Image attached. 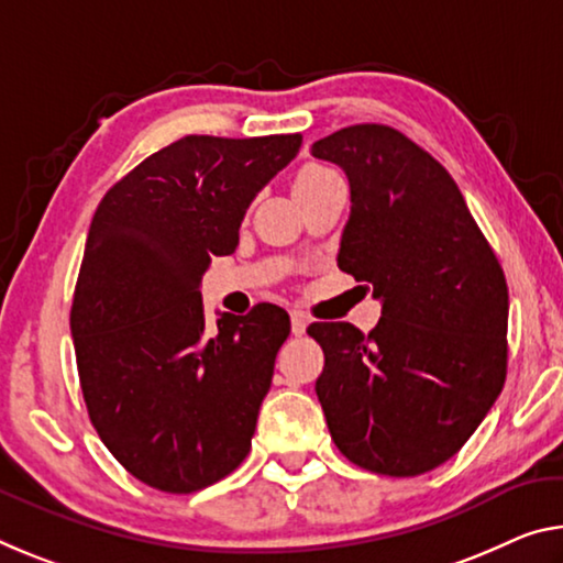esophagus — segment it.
Here are the masks:
<instances>
[{
	"instance_id": "34e87169",
	"label": "esophagus",
	"mask_w": 563,
	"mask_h": 563,
	"mask_svg": "<svg viewBox=\"0 0 563 563\" xmlns=\"http://www.w3.org/2000/svg\"><path fill=\"white\" fill-rule=\"evenodd\" d=\"M306 328H308V318L302 316V313H298V310H292V313H290L292 335H302V333H306Z\"/></svg>"
}]
</instances>
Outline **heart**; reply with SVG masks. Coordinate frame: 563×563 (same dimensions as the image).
I'll list each match as a JSON object with an SVG mask.
<instances>
[{"label": "heart", "instance_id": "b5f03b06", "mask_svg": "<svg viewBox=\"0 0 563 563\" xmlns=\"http://www.w3.org/2000/svg\"><path fill=\"white\" fill-rule=\"evenodd\" d=\"M325 175H333V173H330V169H325V167H320V165H308L306 169H300V175H298V180H296V187L302 185V183L320 180V177H325Z\"/></svg>", "mask_w": 563, "mask_h": 563}]
</instances>
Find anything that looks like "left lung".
Instances as JSON below:
<instances>
[{
    "label": "left lung",
    "mask_w": 563,
    "mask_h": 563,
    "mask_svg": "<svg viewBox=\"0 0 563 563\" xmlns=\"http://www.w3.org/2000/svg\"><path fill=\"white\" fill-rule=\"evenodd\" d=\"M351 183L338 267L373 285L378 325L313 323L328 431L355 466L421 476L461 451L506 380L508 288L445 167L388 124L318 140Z\"/></svg>",
    "instance_id": "1"
}]
</instances>
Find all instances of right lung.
I'll use <instances>...</instances> for the list:
<instances>
[{"mask_svg": "<svg viewBox=\"0 0 563 563\" xmlns=\"http://www.w3.org/2000/svg\"><path fill=\"white\" fill-rule=\"evenodd\" d=\"M300 142L187 135L97 205L69 313L79 386L112 456L165 494L216 484L250 451L290 318L263 302L208 333L200 280Z\"/></svg>", "mask_w": 563, "mask_h": 563, "instance_id": "add662e5", "label": "right lung"}]
</instances>
